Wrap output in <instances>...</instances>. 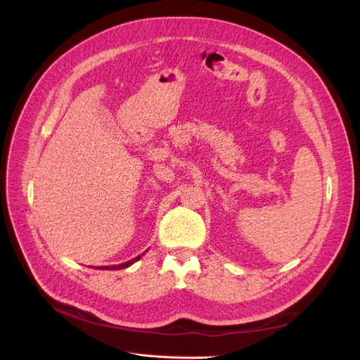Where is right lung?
<instances>
[{"instance_id": "add662e5", "label": "right lung", "mask_w": 360, "mask_h": 360, "mask_svg": "<svg viewBox=\"0 0 360 360\" xmlns=\"http://www.w3.org/2000/svg\"><path fill=\"white\" fill-rule=\"evenodd\" d=\"M144 254H141V255H138V257H135V258H132L130 261H126V263H123V264H118V266H103V267H97V269H106V270H118V269H126V267H129V266H132L135 261H138L141 257H143Z\"/></svg>"}]
</instances>
